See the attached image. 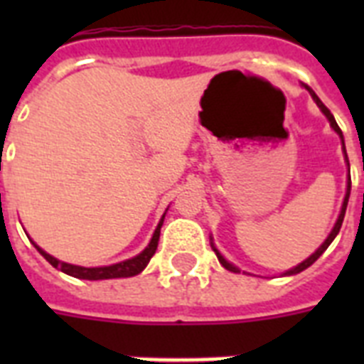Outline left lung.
I'll return each mask as SVG.
<instances>
[{
  "label": "left lung",
  "instance_id": "1",
  "mask_svg": "<svg viewBox=\"0 0 364 364\" xmlns=\"http://www.w3.org/2000/svg\"><path fill=\"white\" fill-rule=\"evenodd\" d=\"M306 88H308V90H310L311 98L316 100L317 107H319V109L323 111V115L327 117L328 122H331V126H333V130L336 132V134H338V136H340V139H342V149H344L346 162H348V168H350V160H348V153H346V145H344V136H342V130H340V126L336 124V121H334L333 113H331V111H328L327 107H325V104H323L321 100L317 98V94L314 92V90H311L310 87H306ZM350 191H351V177H348V191H346L344 204H342V210H340V215H338V219H336V225H334V228H333V230H331V234H328V236H327V240H325V242H323L321 245H319V249H317L316 253L310 255V257H308V259H306V260H302V262H300L299 266H294V268H291V270L285 272V276H294V274H299V272L306 270V268H308V266L314 264V262H316V260L319 259V257H321L323 253H325V249H327L328 245H331V243H333V240L336 238V234L340 232V227H342V223H344L346 208H348V200H350ZM211 247H213V251H215V255H217V259H219V262H221V264L225 266V268H227V270H230V272H240L238 268H236V266L230 264V262H228V260L225 259V257H223V255L219 253V251H217V247H215V245H213V242H211Z\"/></svg>",
  "mask_w": 364,
  "mask_h": 364
}]
</instances>
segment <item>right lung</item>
I'll list each match as a JSON object with an SVG mask.
<instances>
[{
    "label": "right lung",
    "instance_id": "obj_1",
    "mask_svg": "<svg viewBox=\"0 0 364 364\" xmlns=\"http://www.w3.org/2000/svg\"><path fill=\"white\" fill-rule=\"evenodd\" d=\"M166 215V213H164ZM164 215L160 219L159 227L154 228V234L149 245L143 249L141 253L136 255V257H132L128 260H122V262H117V264H111V266H98V268H85V266H75V264H68V262H62V260L54 259L53 255H48L47 251H43L36 242H31L36 245V249L39 253L45 257V259L54 266V268H58L62 270L64 274L68 276H73V277H79V279H115V277H132V276H137L139 272H143V268L149 264V260L151 257L154 255L156 247H159V238H160V228H162V223H164Z\"/></svg>",
    "mask_w": 364,
    "mask_h": 364
}]
</instances>
